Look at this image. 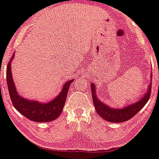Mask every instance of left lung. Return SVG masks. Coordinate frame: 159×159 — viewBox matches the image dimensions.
<instances>
[{"label": "left lung", "mask_w": 159, "mask_h": 159, "mask_svg": "<svg viewBox=\"0 0 159 159\" xmlns=\"http://www.w3.org/2000/svg\"><path fill=\"white\" fill-rule=\"evenodd\" d=\"M152 73H151L150 78L152 77ZM90 87L93 102V105L95 108H96V113L104 120H107V122H111V123H123V122L127 121V120L132 118L147 104L149 100V96H150L152 83H150L148 85L147 93L143 96H142V97L140 99H138L135 102L131 103L130 105H128L123 107H120V108L111 107L104 104V102L100 101L97 97L95 84L91 83Z\"/></svg>", "instance_id": "8db88e82"}]
</instances>
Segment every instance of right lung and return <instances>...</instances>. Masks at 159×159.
I'll return each instance as SVG.
<instances>
[{"mask_svg":"<svg viewBox=\"0 0 159 159\" xmlns=\"http://www.w3.org/2000/svg\"><path fill=\"white\" fill-rule=\"evenodd\" d=\"M14 57L15 53L11 57L7 68V86L14 107L27 119L37 123H46L56 120L61 114L66 99L69 86L74 80H69L66 82L62 87L61 93L48 102L43 103L37 100L27 99L19 94L13 81L11 63Z\"/></svg>","mask_w":159,"mask_h":159,"instance_id":"1","label":"right lung"}]
</instances>
